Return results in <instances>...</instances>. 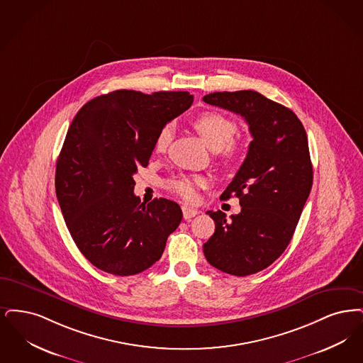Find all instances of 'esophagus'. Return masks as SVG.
Returning <instances> with one entry per match:
<instances>
[{
    "label": "esophagus",
    "instance_id": "esophagus-1",
    "mask_svg": "<svg viewBox=\"0 0 363 363\" xmlns=\"http://www.w3.org/2000/svg\"><path fill=\"white\" fill-rule=\"evenodd\" d=\"M182 210H183V217H184V220H189V218H192V217H195V216L199 214V211H198L196 208L189 207V206H183Z\"/></svg>",
    "mask_w": 363,
    "mask_h": 363
}]
</instances>
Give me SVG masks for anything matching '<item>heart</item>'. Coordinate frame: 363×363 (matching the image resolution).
<instances>
[{"instance_id": "heart-1", "label": "heart", "mask_w": 363, "mask_h": 363, "mask_svg": "<svg viewBox=\"0 0 363 363\" xmlns=\"http://www.w3.org/2000/svg\"><path fill=\"white\" fill-rule=\"evenodd\" d=\"M192 127L206 145L217 153L223 164L232 165L242 156V145L235 140L237 134L236 122L226 115L206 111L192 119ZM172 138L169 126L162 127L156 138V152L164 153ZM208 184V179L202 174H177L165 182V187L183 198L194 202L198 198V189Z\"/></svg>"}]
</instances>
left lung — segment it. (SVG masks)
<instances>
[{
  "instance_id": "left-lung-1",
  "label": "left lung",
  "mask_w": 363,
  "mask_h": 363,
  "mask_svg": "<svg viewBox=\"0 0 363 363\" xmlns=\"http://www.w3.org/2000/svg\"><path fill=\"white\" fill-rule=\"evenodd\" d=\"M207 104L241 115L252 141L222 199L236 196L241 211H207L214 235L203 244L213 267L236 277L256 274L287 248L311 194L313 169L306 131L297 115L255 91L214 92Z\"/></svg>"
}]
</instances>
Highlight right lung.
I'll return each mask as SVG.
<instances>
[{
  "instance_id": "obj_1",
  "label": "right lung",
  "mask_w": 363,
  "mask_h": 363,
  "mask_svg": "<svg viewBox=\"0 0 363 363\" xmlns=\"http://www.w3.org/2000/svg\"><path fill=\"white\" fill-rule=\"evenodd\" d=\"M189 92L113 91L88 101L67 130L55 168V192L79 252L112 275L152 267L183 218L160 198L141 203L133 174L147 167L158 133L189 110Z\"/></svg>"
}]
</instances>
